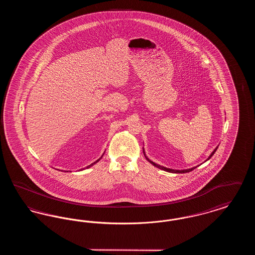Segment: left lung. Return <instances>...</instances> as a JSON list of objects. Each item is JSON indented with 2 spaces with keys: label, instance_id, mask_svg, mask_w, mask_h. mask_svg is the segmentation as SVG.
Returning a JSON list of instances; mask_svg holds the SVG:
<instances>
[{
  "label": "left lung",
  "instance_id": "left-lung-1",
  "mask_svg": "<svg viewBox=\"0 0 255 255\" xmlns=\"http://www.w3.org/2000/svg\"><path fill=\"white\" fill-rule=\"evenodd\" d=\"M218 148V147H217ZM217 148H215V150L211 153V155L209 156V158H207V159H209V158H211L213 155H214V153L216 152V150H217ZM144 153V152H143ZM146 159L149 161V162H151L153 165H155L156 167H158L159 169L164 170V171H167V172H171V173H187V172H190V171H192V170H194L196 167H193V168H190V169H185V170H173L169 169V168H166V167H163V166H160V165H158V164H156L155 162H153L152 160H150L149 158L145 157Z\"/></svg>",
  "mask_w": 255,
  "mask_h": 255
}]
</instances>
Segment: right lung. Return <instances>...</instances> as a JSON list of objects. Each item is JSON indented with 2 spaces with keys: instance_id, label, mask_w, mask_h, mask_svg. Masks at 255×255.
I'll return each instance as SVG.
<instances>
[{
  "instance_id": "add662e5",
  "label": "right lung",
  "mask_w": 255,
  "mask_h": 255,
  "mask_svg": "<svg viewBox=\"0 0 255 255\" xmlns=\"http://www.w3.org/2000/svg\"><path fill=\"white\" fill-rule=\"evenodd\" d=\"M97 161H98V160H97ZM95 163H96V162H95ZM93 164H94V163H92V164H91V165H93ZM91 165H90V166H91ZM90 166H88V167H90Z\"/></svg>"
}]
</instances>
